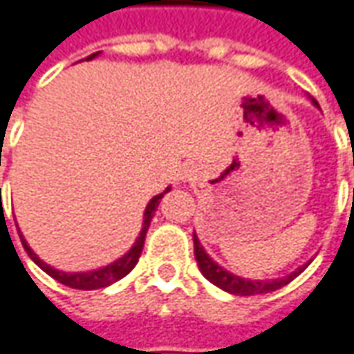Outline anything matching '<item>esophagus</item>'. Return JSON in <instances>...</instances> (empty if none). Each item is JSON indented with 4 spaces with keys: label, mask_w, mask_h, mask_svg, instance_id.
Masks as SVG:
<instances>
[{
    "label": "esophagus",
    "mask_w": 354,
    "mask_h": 354,
    "mask_svg": "<svg viewBox=\"0 0 354 354\" xmlns=\"http://www.w3.org/2000/svg\"><path fill=\"white\" fill-rule=\"evenodd\" d=\"M188 178H190V174H188V172H186V174H182V180H188Z\"/></svg>",
    "instance_id": "obj_1"
}]
</instances>
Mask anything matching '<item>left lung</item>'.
Wrapping results in <instances>:
<instances>
[{
    "instance_id": "1",
    "label": "left lung",
    "mask_w": 354,
    "mask_h": 354,
    "mask_svg": "<svg viewBox=\"0 0 354 354\" xmlns=\"http://www.w3.org/2000/svg\"><path fill=\"white\" fill-rule=\"evenodd\" d=\"M311 102H313V106L319 109L315 99H311ZM194 255H196V261H198V268L202 271V275L206 277L209 283H214L216 287H220V289L232 293V295H241V297H245V295H259V293H271L275 289H281L283 285L293 281L299 273H303V269L307 268L309 261H311L309 259L307 263H303L295 271L287 273L283 277H275V279H248V277H239L236 273L227 271L218 261H214L206 254L204 245L200 243V239H198L196 234H194Z\"/></svg>"
}]
</instances>
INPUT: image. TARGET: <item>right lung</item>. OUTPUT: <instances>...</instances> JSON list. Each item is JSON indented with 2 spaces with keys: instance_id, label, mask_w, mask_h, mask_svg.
<instances>
[{
  "instance_id": "add662e5",
  "label": "right lung",
  "mask_w": 354,
  "mask_h": 354,
  "mask_svg": "<svg viewBox=\"0 0 354 354\" xmlns=\"http://www.w3.org/2000/svg\"><path fill=\"white\" fill-rule=\"evenodd\" d=\"M99 53H93L86 57V61H91V59H95V57H99ZM170 192V186L160 192L158 196H154L150 202H148L147 209H145V218H142V227H140V234H138V238L136 241L132 243V248L127 252V254L122 255V257H118L115 259L113 263H109V266H104V268L99 269H93V271H77V273H67V271H59V269L51 268V266H47L43 259H39L37 254L29 248V243L25 241V238L21 236V232H19V238H21V243H24L25 252L29 254V257L37 263L39 268L43 269L45 273H49L53 279H57L59 283L67 285V287H73V289H85V291H93V289H102V287H109V285L116 283L118 279H122L124 275H129L134 266L138 263V257L142 254V248H145V239H147V232H148V225L152 222V216H154V212H156V207L160 204V200L164 198V194Z\"/></svg>"
}]
</instances>
